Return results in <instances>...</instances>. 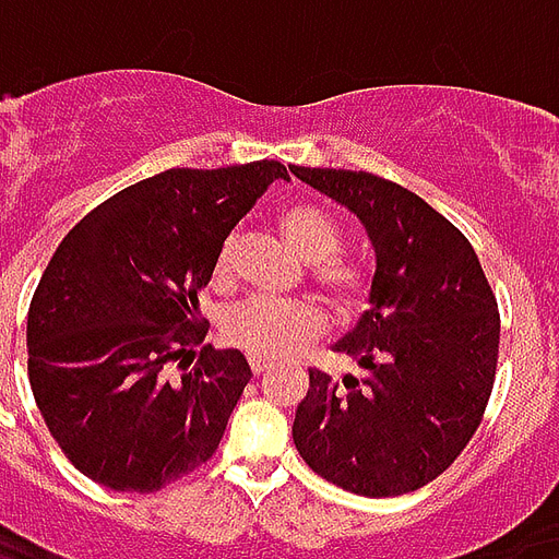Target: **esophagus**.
<instances>
[{"mask_svg":"<svg viewBox=\"0 0 559 559\" xmlns=\"http://www.w3.org/2000/svg\"><path fill=\"white\" fill-rule=\"evenodd\" d=\"M248 367H251V373L260 376V373H266L269 367H272V361H266V358H254V355H251V358H248Z\"/></svg>","mask_w":559,"mask_h":559,"instance_id":"34e87169","label":"esophagus"}]
</instances>
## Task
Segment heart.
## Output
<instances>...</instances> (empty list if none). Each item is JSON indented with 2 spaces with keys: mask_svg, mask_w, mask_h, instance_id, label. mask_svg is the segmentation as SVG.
Returning <instances> with one entry per match:
<instances>
[{
  "mask_svg": "<svg viewBox=\"0 0 559 559\" xmlns=\"http://www.w3.org/2000/svg\"><path fill=\"white\" fill-rule=\"evenodd\" d=\"M281 230L301 260L311 263L313 281L337 311L358 308L367 290V278L358 263L341 258V227L325 210L296 204L284 210ZM230 272V246L222 248L216 275ZM325 317L308 299H242L222 320V332L230 346L254 358H284L313 341L322 332Z\"/></svg>",
  "mask_w": 559,
  "mask_h": 559,
  "instance_id": "obj_1",
  "label": "heart"
}]
</instances>
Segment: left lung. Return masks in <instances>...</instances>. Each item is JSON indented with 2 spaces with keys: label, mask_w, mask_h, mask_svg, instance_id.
Listing matches in <instances>:
<instances>
[{
  "label": "left lung",
  "mask_w": 559,
  "mask_h": 559,
  "mask_svg": "<svg viewBox=\"0 0 559 559\" xmlns=\"http://www.w3.org/2000/svg\"><path fill=\"white\" fill-rule=\"evenodd\" d=\"M367 230L370 311L334 353L364 379L313 367L293 441L322 479L364 498L427 486L477 432L495 384L500 313L465 234L400 183L367 171L301 168Z\"/></svg>",
  "instance_id": "8db88e82"
}]
</instances>
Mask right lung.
<instances>
[{
	"instance_id": "1",
	"label": "right lung",
	"mask_w": 559,
	"mask_h": 559,
	"mask_svg": "<svg viewBox=\"0 0 559 559\" xmlns=\"http://www.w3.org/2000/svg\"><path fill=\"white\" fill-rule=\"evenodd\" d=\"M275 159L168 168L94 206L61 239L28 308V382L49 436L85 477L159 491L218 450L251 379L239 349L201 346L198 293L227 234L272 180Z\"/></svg>"
}]
</instances>
